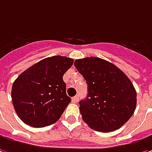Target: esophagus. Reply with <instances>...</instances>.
Wrapping results in <instances>:
<instances>
[{
	"instance_id": "esophagus-1",
	"label": "esophagus",
	"mask_w": 152,
	"mask_h": 152,
	"mask_svg": "<svg viewBox=\"0 0 152 152\" xmlns=\"http://www.w3.org/2000/svg\"><path fill=\"white\" fill-rule=\"evenodd\" d=\"M72 102H78V100H79V97L78 96H75V97H72Z\"/></svg>"
}]
</instances>
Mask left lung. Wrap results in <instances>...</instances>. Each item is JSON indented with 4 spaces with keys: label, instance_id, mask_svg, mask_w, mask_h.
<instances>
[{
    "label": "left lung",
    "instance_id": "1",
    "mask_svg": "<svg viewBox=\"0 0 152 152\" xmlns=\"http://www.w3.org/2000/svg\"><path fill=\"white\" fill-rule=\"evenodd\" d=\"M74 65L88 87L86 98L79 102L83 121L101 132L123 126L136 107V91L128 76L113 64L97 57L76 60Z\"/></svg>",
    "mask_w": 152,
    "mask_h": 152
}]
</instances>
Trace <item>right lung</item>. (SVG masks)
Returning a JSON list of instances; mask_svg holds the SVG:
<instances>
[{"label":"right lung","instance_id":"right-lung-1","mask_svg":"<svg viewBox=\"0 0 152 152\" xmlns=\"http://www.w3.org/2000/svg\"><path fill=\"white\" fill-rule=\"evenodd\" d=\"M74 60L55 55L40 60L15 80L12 99L20 119L28 125L41 128L59 120L71 102L63 76Z\"/></svg>","mask_w":152,"mask_h":152}]
</instances>
